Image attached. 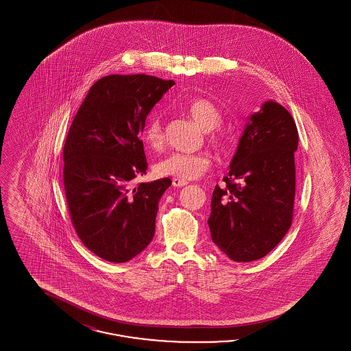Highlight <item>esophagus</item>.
Masks as SVG:
<instances>
[{"mask_svg": "<svg viewBox=\"0 0 351 351\" xmlns=\"http://www.w3.org/2000/svg\"><path fill=\"white\" fill-rule=\"evenodd\" d=\"M186 184H188L186 180H182V179H172V185H173V186L182 188V186H185Z\"/></svg>", "mask_w": 351, "mask_h": 351, "instance_id": "1", "label": "esophagus"}]
</instances>
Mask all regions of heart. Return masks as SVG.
Wrapping results in <instances>:
<instances>
[{"label": "heart", "mask_w": 351, "mask_h": 351, "mask_svg": "<svg viewBox=\"0 0 351 351\" xmlns=\"http://www.w3.org/2000/svg\"><path fill=\"white\" fill-rule=\"evenodd\" d=\"M185 110L204 132L209 142L216 147L225 146V135L218 132L222 121L221 112L215 102L204 97H195L185 104ZM143 139L152 150H159L165 145V133L162 119L152 114L145 126ZM210 167V159L205 154H184L173 152L160 160L155 172L160 178H173L182 180H195L202 176Z\"/></svg>", "instance_id": "obj_1"}]
</instances>
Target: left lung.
I'll return each instance as SVG.
<instances>
[{
    "instance_id": "left-lung-1",
    "label": "left lung",
    "mask_w": 351,
    "mask_h": 351,
    "mask_svg": "<svg viewBox=\"0 0 351 351\" xmlns=\"http://www.w3.org/2000/svg\"><path fill=\"white\" fill-rule=\"evenodd\" d=\"M296 123L274 100L247 118L208 219L212 241L234 262L266 256L288 232L295 201Z\"/></svg>"
}]
</instances>
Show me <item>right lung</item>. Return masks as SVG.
Masks as SVG:
<instances>
[{"instance_id":"right-lung-1","label":"right lung","mask_w":351,"mask_h":351,"mask_svg":"<svg viewBox=\"0 0 351 351\" xmlns=\"http://www.w3.org/2000/svg\"><path fill=\"white\" fill-rule=\"evenodd\" d=\"M175 84L149 75H109L93 84L68 132L64 191L75 230L97 256L125 263L150 245L165 178L146 173L141 134L155 104Z\"/></svg>"}]
</instances>
